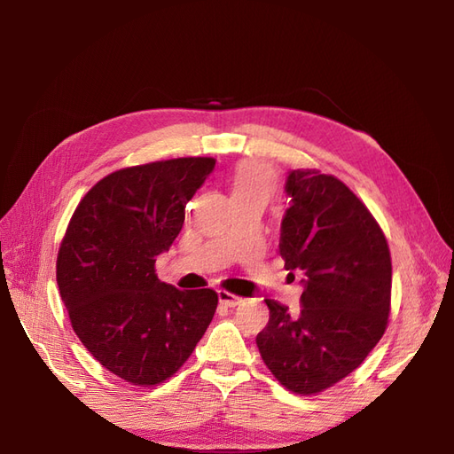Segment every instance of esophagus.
Wrapping results in <instances>:
<instances>
[{
  "instance_id": "1",
  "label": "esophagus",
  "mask_w": 454,
  "mask_h": 454,
  "mask_svg": "<svg viewBox=\"0 0 454 454\" xmlns=\"http://www.w3.org/2000/svg\"><path fill=\"white\" fill-rule=\"evenodd\" d=\"M217 299H219V303H222L223 307H237V305H240L242 303V299L239 297V295H232V294H229V292H225V290H219L217 292Z\"/></svg>"
}]
</instances>
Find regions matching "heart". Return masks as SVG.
<instances>
[{
  "instance_id": "b5f03b06",
  "label": "heart",
  "mask_w": 454,
  "mask_h": 454,
  "mask_svg": "<svg viewBox=\"0 0 454 454\" xmlns=\"http://www.w3.org/2000/svg\"><path fill=\"white\" fill-rule=\"evenodd\" d=\"M274 189V180L269 168L259 167V164L246 162L237 170L235 177H232V195L239 193H259L270 197Z\"/></svg>"
}]
</instances>
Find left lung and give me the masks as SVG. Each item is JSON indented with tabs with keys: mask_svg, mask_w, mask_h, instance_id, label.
Segmentation results:
<instances>
[{
	"mask_svg": "<svg viewBox=\"0 0 454 454\" xmlns=\"http://www.w3.org/2000/svg\"><path fill=\"white\" fill-rule=\"evenodd\" d=\"M290 206L280 223V255L303 274L301 310L265 299L269 324L257 348L270 373L297 394L345 379L375 348L390 312L388 242L365 204L333 176L290 170Z\"/></svg>",
	"mask_w": 454,
	"mask_h": 454,
	"instance_id": "obj_1",
	"label": "left lung"
}]
</instances>
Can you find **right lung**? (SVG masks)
I'll use <instances>...</instances> for the list:
<instances>
[{"label": "right lung", "mask_w": 454, "mask_h": 454, "mask_svg": "<svg viewBox=\"0 0 454 454\" xmlns=\"http://www.w3.org/2000/svg\"><path fill=\"white\" fill-rule=\"evenodd\" d=\"M214 167L210 157H185L106 176L79 202L60 244L57 282L75 335L138 387L172 377L214 318V290L182 292L155 274Z\"/></svg>", "instance_id": "obj_1"}]
</instances>
